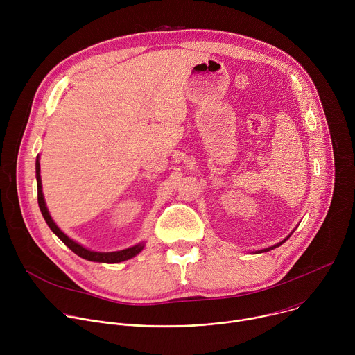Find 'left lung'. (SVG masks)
<instances>
[{
	"mask_svg": "<svg viewBox=\"0 0 355 355\" xmlns=\"http://www.w3.org/2000/svg\"><path fill=\"white\" fill-rule=\"evenodd\" d=\"M288 237H289V236H288ZM288 237H286V239H288ZM286 239H285L284 241H281V243H278V244H275V245H272V247H268V248H266V250H261V251H259V252H263V251H270V250H272V248H277V247H279L282 243H285V241H286Z\"/></svg>",
	"mask_w": 355,
	"mask_h": 355,
	"instance_id": "left-lung-1",
	"label": "left lung"
}]
</instances>
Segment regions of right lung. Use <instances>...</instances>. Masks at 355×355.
I'll list each match as a JSON object with an SVG mask.
<instances>
[{"label": "right lung", "mask_w": 355, "mask_h": 355, "mask_svg": "<svg viewBox=\"0 0 355 355\" xmlns=\"http://www.w3.org/2000/svg\"><path fill=\"white\" fill-rule=\"evenodd\" d=\"M36 181H37V204H39V208H40V212L47 223V226L52 229V232L71 250L74 251L77 256H80L81 259L84 260H88V261H96V263H108V264H112V263H121V261H125V260H129L132 257H135L136 254H139V252L143 250L144 244L143 243H139L133 247H129V248H125V250H121V251H114V252H98V251H91V250H87L84 248L83 245H80L78 243L73 241L70 237H67L58 226L56 223L52 220V218H50L49 215V211L46 208V204H44V199H43V193H42V181H40V166H39V157H36Z\"/></svg>", "instance_id": "1"}]
</instances>
